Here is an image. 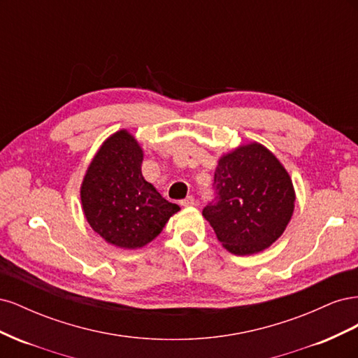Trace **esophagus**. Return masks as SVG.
<instances>
[{
	"label": "esophagus",
	"mask_w": 358,
	"mask_h": 358,
	"mask_svg": "<svg viewBox=\"0 0 358 358\" xmlns=\"http://www.w3.org/2000/svg\"><path fill=\"white\" fill-rule=\"evenodd\" d=\"M180 204H182V206H185V208H189V206H194V204H196V200H194V197H192V196H188L187 199H183V200L180 201Z\"/></svg>",
	"instance_id": "1"
}]
</instances>
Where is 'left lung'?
Returning <instances> with one entry per match:
<instances>
[{"instance_id":"1","label":"left lung","mask_w":358,"mask_h":358,"mask_svg":"<svg viewBox=\"0 0 358 358\" xmlns=\"http://www.w3.org/2000/svg\"><path fill=\"white\" fill-rule=\"evenodd\" d=\"M216 197L203 209L218 241L234 255H252L276 242L294 212L296 192L280 161L257 142L220 158Z\"/></svg>"}]
</instances>
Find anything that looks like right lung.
I'll list each match as a JSON object with an SVG mask.
<instances>
[{
  "label": "right lung",
  "mask_w": 358,
  "mask_h": 358,
  "mask_svg": "<svg viewBox=\"0 0 358 358\" xmlns=\"http://www.w3.org/2000/svg\"><path fill=\"white\" fill-rule=\"evenodd\" d=\"M142 162L143 149L134 136L119 129L96 150L82 182L86 221L116 248L137 249L152 242L180 210L145 180Z\"/></svg>",
  "instance_id": "right-lung-1"
}]
</instances>
